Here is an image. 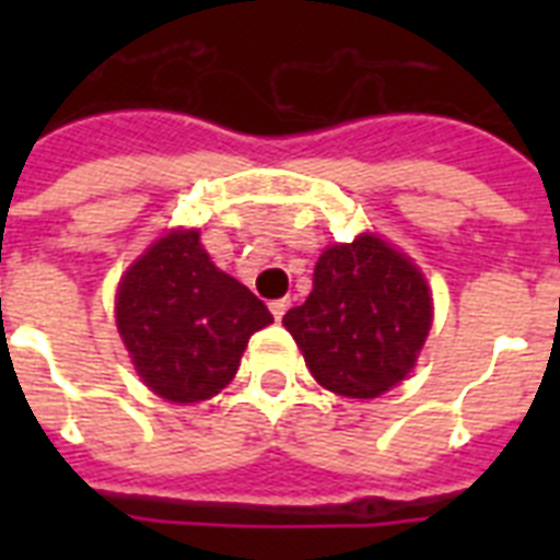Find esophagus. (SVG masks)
I'll use <instances>...</instances> for the list:
<instances>
[{
  "label": "esophagus",
  "instance_id": "obj_1",
  "mask_svg": "<svg viewBox=\"0 0 560 560\" xmlns=\"http://www.w3.org/2000/svg\"><path fill=\"white\" fill-rule=\"evenodd\" d=\"M288 307H290V299H276V302H270L272 316H276V319H279V323H281V316L288 314Z\"/></svg>",
  "mask_w": 560,
  "mask_h": 560
}]
</instances>
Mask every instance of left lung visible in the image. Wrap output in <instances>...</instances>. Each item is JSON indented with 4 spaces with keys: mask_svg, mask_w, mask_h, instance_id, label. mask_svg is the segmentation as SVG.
I'll use <instances>...</instances> for the list:
<instances>
[{
    "mask_svg": "<svg viewBox=\"0 0 560 560\" xmlns=\"http://www.w3.org/2000/svg\"><path fill=\"white\" fill-rule=\"evenodd\" d=\"M430 325L424 276L377 235L328 246L305 305L284 314L316 383L346 398H377L404 381Z\"/></svg>",
    "mask_w": 560,
    "mask_h": 560,
    "instance_id": "1",
    "label": "left lung"
}]
</instances>
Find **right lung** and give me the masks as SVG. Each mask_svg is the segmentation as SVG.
<instances>
[{"label": "right lung", "mask_w": 560, "mask_h": 560, "mask_svg": "<svg viewBox=\"0 0 560 560\" xmlns=\"http://www.w3.org/2000/svg\"><path fill=\"white\" fill-rule=\"evenodd\" d=\"M116 323L139 377L160 398L197 404L235 377L272 314L211 264L197 229H174L121 276Z\"/></svg>", "instance_id": "1"}]
</instances>
